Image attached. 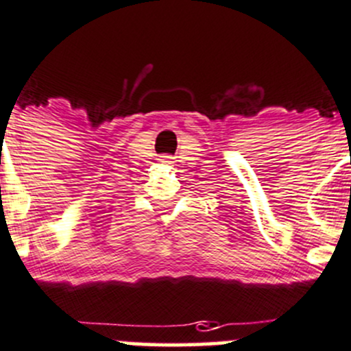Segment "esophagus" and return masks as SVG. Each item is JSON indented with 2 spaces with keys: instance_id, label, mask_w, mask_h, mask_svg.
Segmentation results:
<instances>
[{
  "instance_id": "esophagus-1",
  "label": "esophagus",
  "mask_w": 351,
  "mask_h": 351,
  "mask_svg": "<svg viewBox=\"0 0 351 351\" xmlns=\"http://www.w3.org/2000/svg\"><path fill=\"white\" fill-rule=\"evenodd\" d=\"M171 156H159V161H161V162H166V165H168V162H173L171 161Z\"/></svg>"
}]
</instances>
